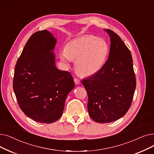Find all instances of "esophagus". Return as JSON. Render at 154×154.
Returning <instances> with one entry per match:
<instances>
[{"label": "esophagus", "instance_id": "obj_1", "mask_svg": "<svg viewBox=\"0 0 154 154\" xmlns=\"http://www.w3.org/2000/svg\"><path fill=\"white\" fill-rule=\"evenodd\" d=\"M73 81H74V82H75V84H79L80 83V80L77 78H74Z\"/></svg>", "mask_w": 154, "mask_h": 154}]
</instances>
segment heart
<instances>
[{"instance_id": "obj_1", "label": "heart", "mask_w": 154, "mask_h": 154, "mask_svg": "<svg viewBox=\"0 0 154 154\" xmlns=\"http://www.w3.org/2000/svg\"><path fill=\"white\" fill-rule=\"evenodd\" d=\"M108 52L109 46L105 40L88 35L70 42L60 53V58L66 66L75 60L76 70L83 76H91L102 69Z\"/></svg>"}]
</instances>
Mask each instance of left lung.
Returning <instances> with one entry per match:
<instances>
[{"instance_id": "obj_1", "label": "left lung", "mask_w": 154, "mask_h": 154, "mask_svg": "<svg viewBox=\"0 0 154 154\" xmlns=\"http://www.w3.org/2000/svg\"><path fill=\"white\" fill-rule=\"evenodd\" d=\"M105 31L111 40L109 58L97 73L82 81L88 95L89 115L100 123L123 117L130 108L136 88L130 51L116 33Z\"/></svg>"}]
</instances>
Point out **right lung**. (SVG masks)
Returning a JSON list of instances; mask_svg holds the SVG:
<instances>
[{
    "instance_id": "add662e5",
    "label": "right lung",
    "mask_w": 154,
    "mask_h": 154,
    "mask_svg": "<svg viewBox=\"0 0 154 154\" xmlns=\"http://www.w3.org/2000/svg\"><path fill=\"white\" fill-rule=\"evenodd\" d=\"M56 43L48 31L35 32L15 66L13 89L18 104L26 116L39 123H51L62 116L66 96L75 86L70 72L56 67Z\"/></svg>"
}]
</instances>
